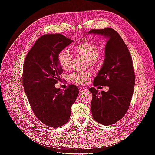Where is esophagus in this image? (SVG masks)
<instances>
[{"label":"esophagus","mask_w":155,"mask_h":155,"mask_svg":"<svg viewBox=\"0 0 155 155\" xmlns=\"http://www.w3.org/2000/svg\"><path fill=\"white\" fill-rule=\"evenodd\" d=\"M86 91H87V90L84 87H80L79 88V93H84V92H85Z\"/></svg>","instance_id":"34e87169"}]
</instances>
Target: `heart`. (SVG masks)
<instances>
[{
    "label": "heart",
    "instance_id": "obj_1",
    "mask_svg": "<svg viewBox=\"0 0 155 155\" xmlns=\"http://www.w3.org/2000/svg\"><path fill=\"white\" fill-rule=\"evenodd\" d=\"M73 51L77 54L87 59L88 64L94 67L99 64L103 60L102 55L99 53L98 46L91 41H83L74 46ZM58 62L63 70H68L71 67L72 55L67 50H62L58 54ZM91 72H74L68 76V79L72 83L79 84H84L91 77Z\"/></svg>",
    "mask_w": 155,
    "mask_h": 155
}]
</instances>
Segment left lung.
Returning <instances> with one entry per match:
<instances>
[{"instance_id":"left-lung-1","label":"left lung","mask_w":155,"mask_h":155,"mask_svg":"<svg viewBox=\"0 0 155 155\" xmlns=\"http://www.w3.org/2000/svg\"><path fill=\"white\" fill-rule=\"evenodd\" d=\"M88 33L108 38L103 67L93 85L107 86L109 89L107 92L88 89L93 94L91 107L93 118L107 126L120 120L129 108L135 84L133 60L126 44L114 29H92Z\"/></svg>"}]
</instances>
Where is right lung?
I'll list each match as a JSON object with an SVG mask.
<instances>
[{"label":"right lung","mask_w":155,"mask_h":155,"mask_svg":"<svg viewBox=\"0 0 155 155\" xmlns=\"http://www.w3.org/2000/svg\"><path fill=\"white\" fill-rule=\"evenodd\" d=\"M72 42L61 34L42 35L26 56L23 66L22 84L32 110L50 127H60L67 123L79 92L73 84L64 91L54 86L63 72L58 54Z\"/></svg>","instance_id":"obj_1"}]
</instances>
